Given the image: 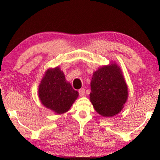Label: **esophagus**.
Listing matches in <instances>:
<instances>
[{"instance_id":"obj_1","label":"esophagus","mask_w":160,"mask_h":160,"mask_svg":"<svg viewBox=\"0 0 160 160\" xmlns=\"http://www.w3.org/2000/svg\"><path fill=\"white\" fill-rule=\"evenodd\" d=\"M79 94L80 96H84L85 94V89L82 88V89H80L79 90Z\"/></svg>"}]
</instances>
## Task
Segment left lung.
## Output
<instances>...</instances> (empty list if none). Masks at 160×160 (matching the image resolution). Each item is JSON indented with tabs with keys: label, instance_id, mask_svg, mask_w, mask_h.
<instances>
[{
	"label": "left lung",
	"instance_id": "8db88e82",
	"mask_svg": "<svg viewBox=\"0 0 160 160\" xmlns=\"http://www.w3.org/2000/svg\"><path fill=\"white\" fill-rule=\"evenodd\" d=\"M90 97L94 109L103 116L121 112L128 98V87L117 65L103 66L94 72Z\"/></svg>",
	"mask_w": 160,
	"mask_h": 160
}]
</instances>
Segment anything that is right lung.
<instances>
[{
    "mask_svg": "<svg viewBox=\"0 0 160 160\" xmlns=\"http://www.w3.org/2000/svg\"><path fill=\"white\" fill-rule=\"evenodd\" d=\"M39 96L44 106L61 114L68 112L78 97V92L65 79L60 68L48 69L39 87Z\"/></svg>",
    "mask_w": 160,
    "mask_h": 160,
    "instance_id": "add662e5",
    "label": "right lung"
}]
</instances>
